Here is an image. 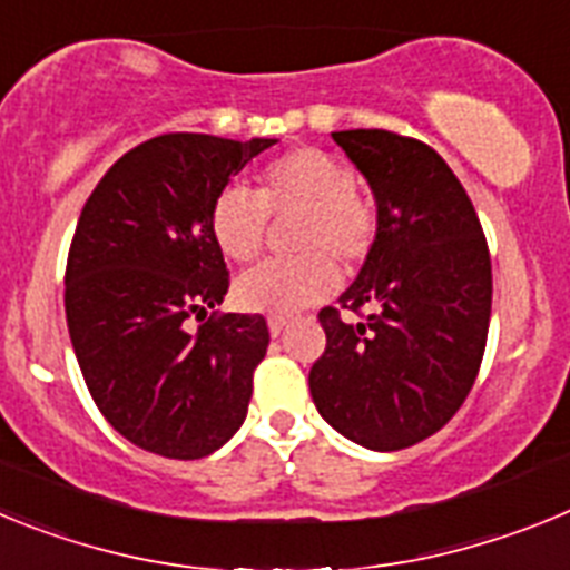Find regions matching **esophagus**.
Here are the masks:
<instances>
[{
    "label": "esophagus",
    "instance_id": "obj_1",
    "mask_svg": "<svg viewBox=\"0 0 570 570\" xmlns=\"http://www.w3.org/2000/svg\"><path fill=\"white\" fill-rule=\"evenodd\" d=\"M285 328H288V320H285V316H271L268 320L271 336H279Z\"/></svg>",
    "mask_w": 570,
    "mask_h": 570
}]
</instances>
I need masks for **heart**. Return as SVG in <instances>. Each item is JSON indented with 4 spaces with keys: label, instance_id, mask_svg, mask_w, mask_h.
I'll list each match as a JSON object with an SVG mask.
<instances>
[{
    "label": "heart",
    "instance_id": "obj_1",
    "mask_svg": "<svg viewBox=\"0 0 570 570\" xmlns=\"http://www.w3.org/2000/svg\"><path fill=\"white\" fill-rule=\"evenodd\" d=\"M291 259L239 276L234 302L254 314L288 316L336 291L334 258L356 268L371 256L380 230L374 203L356 190V170L320 148L276 156L256 176V190L225 188L210 205V236L230 262H254L268 239V219H288Z\"/></svg>",
    "mask_w": 570,
    "mask_h": 570
}]
</instances>
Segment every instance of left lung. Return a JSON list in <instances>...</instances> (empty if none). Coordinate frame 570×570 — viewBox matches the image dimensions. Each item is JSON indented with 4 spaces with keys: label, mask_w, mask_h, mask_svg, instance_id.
I'll return each instance as SVG.
<instances>
[{
    "label": "left lung",
    "mask_w": 570,
    "mask_h": 570,
    "mask_svg": "<svg viewBox=\"0 0 570 570\" xmlns=\"http://www.w3.org/2000/svg\"><path fill=\"white\" fill-rule=\"evenodd\" d=\"M376 199L380 230L308 376L322 420L356 445L400 451L436 434L471 391L491 322V256L465 188L420 139L336 130Z\"/></svg>",
    "instance_id": "left-lung-1"
}]
</instances>
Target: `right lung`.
Instances as JSON below:
<instances>
[{"label": "right lung", "mask_w": 570, "mask_h": 570, "mask_svg": "<svg viewBox=\"0 0 570 570\" xmlns=\"http://www.w3.org/2000/svg\"><path fill=\"white\" fill-rule=\"evenodd\" d=\"M274 142L156 136L110 165L79 216L65 271L73 354L105 420L150 454L203 460L248 414L265 316L190 320L228 294L210 205Z\"/></svg>", "instance_id": "add662e5"}]
</instances>
